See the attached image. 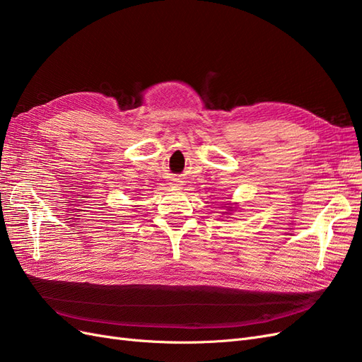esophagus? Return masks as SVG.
<instances>
[{"instance_id":"34e87169","label":"esophagus","mask_w":362,"mask_h":362,"mask_svg":"<svg viewBox=\"0 0 362 362\" xmlns=\"http://www.w3.org/2000/svg\"><path fill=\"white\" fill-rule=\"evenodd\" d=\"M181 185H182V184H181L180 180H173V181L170 182V187H172V189H177V190L181 189Z\"/></svg>"}]
</instances>
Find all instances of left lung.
<instances>
[{
    "mask_svg": "<svg viewBox=\"0 0 362 362\" xmlns=\"http://www.w3.org/2000/svg\"><path fill=\"white\" fill-rule=\"evenodd\" d=\"M225 205H226V211H225L226 214H231V213L235 210V208H237V206H233L231 204H225Z\"/></svg>",
    "mask_w": 362,
    "mask_h": 362,
    "instance_id": "left-lung-1",
    "label": "left lung"
}]
</instances>
